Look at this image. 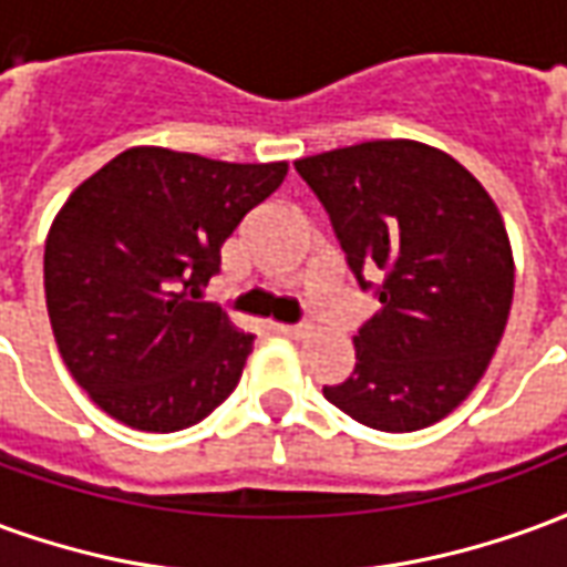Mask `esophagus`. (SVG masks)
I'll use <instances>...</instances> for the list:
<instances>
[{
  "instance_id": "1",
  "label": "esophagus",
  "mask_w": 567,
  "mask_h": 567,
  "mask_svg": "<svg viewBox=\"0 0 567 567\" xmlns=\"http://www.w3.org/2000/svg\"><path fill=\"white\" fill-rule=\"evenodd\" d=\"M272 331L282 333V337H307L309 333V324L307 321H297V324H272Z\"/></svg>"
}]
</instances>
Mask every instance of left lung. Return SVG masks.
I'll return each mask as SVG.
<instances>
[{"label":"left lung","mask_w":567,"mask_h":567,"mask_svg":"<svg viewBox=\"0 0 567 567\" xmlns=\"http://www.w3.org/2000/svg\"><path fill=\"white\" fill-rule=\"evenodd\" d=\"M295 169L328 212L355 285L380 300L352 337L355 370L321 392L377 431L434 425L474 392L511 316L498 206L462 163L410 140L324 151Z\"/></svg>","instance_id":"left-lung-1"}]
</instances>
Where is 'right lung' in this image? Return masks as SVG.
Returning a JSON list of instances; mask_svg holds the SVG:
<instances>
[{"mask_svg": "<svg viewBox=\"0 0 567 567\" xmlns=\"http://www.w3.org/2000/svg\"><path fill=\"white\" fill-rule=\"evenodd\" d=\"M285 173L130 148L72 190L44 246V297L69 373L109 416L169 434L234 392L255 337L203 288Z\"/></svg>", "mask_w": 567, "mask_h": 567, "instance_id": "right-lung-1", "label": "right lung"}]
</instances>
